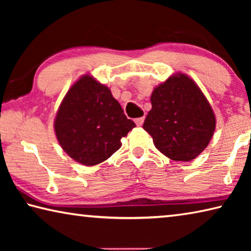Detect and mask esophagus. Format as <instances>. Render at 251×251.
<instances>
[{
    "instance_id": "obj_1",
    "label": "esophagus",
    "mask_w": 251,
    "mask_h": 251,
    "mask_svg": "<svg viewBox=\"0 0 251 251\" xmlns=\"http://www.w3.org/2000/svg\"><path fill=\"white\" fill-rule=\"evenodd\" d=\"M144 121H145V117H139V118H136L135 123L137 126H142L144 124Z\"/></svg>"
}]
</instances>
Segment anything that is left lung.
<instances>
[{"instance_id":"obj_1","label":"left lung","mask_w":251,"mask_h":251,"mask_svg":"<svg viewBox=\"0 0 251 251\" xmlns=\"http://www.w3.org/2000/svg\"><path fill=\"white\" fill-rule=\"evenodd\" d=\"M151 100L143 128L157 150L173 160L196 158L214 135L216 118L194 80L181 73L172 76L155 88Z\"/></svg>"}]
</instances>
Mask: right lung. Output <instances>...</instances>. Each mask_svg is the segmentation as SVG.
Masks as SVG:
<instances>
[{"mask_svg":"<svg viewBox=\"0 0 251 251\" xmlns=\"http://www.w3.org/2000/svg\"><path fill=\"white\" fill-rule=\"evenodd\" d=\"M135 126L109 88L90 75H84L70 88L54 123L59 145L86 166L109 158L121 148L122 137Z\"/></svg>","mask_w":251,"mask_h":251,"instance_id":"add662e5","label":"right lung"}]
</instances>
